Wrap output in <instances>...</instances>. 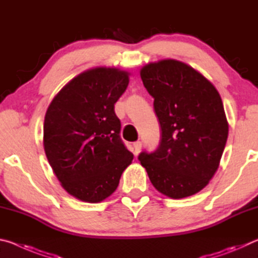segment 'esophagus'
Wrapping results in <instances>:
<instances>
[{"label":"esophagus","instance_id":"obj_1","mask_svg":"<svg viewBox=\"0 0 258 258\" xmlns=\"http://www.w3.org/2000/svg\"><path fill=\"white\" fill-rule=\"evenodd\" d=\"M133 148H134V155L138 156L140 154V151H141V148H142V143L140 141H137L133 143Z\"/></svg>","mask_w":258,"mask_h":258}]
</instances>
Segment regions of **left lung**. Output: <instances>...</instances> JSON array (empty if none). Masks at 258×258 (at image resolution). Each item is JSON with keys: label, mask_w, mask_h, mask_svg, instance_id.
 <instances>
[{"label": "left lung", "mask_w": 258, "mask_h": 258, "mask_svg": "<svg viewBox=\"0 0 258 258\" xmlns=\"http://www.w3.org/2000/svg\"><path fill=\"white\" fill-rule=\"evenodd\" d=\"M140 75L155 99L161 139L139 160L163 195L181 199L197 194L216 173L228 140L220 93L199 72L174 59L148 63Z\"/></svg>", "instance_id": "8db88e82"}]
</instances>
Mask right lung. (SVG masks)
I'll return each mask as SVG.
<instances>
[{
    "label": "right lung",
    "instance_id": "1",
    "mask_svg": "<svg viewBox=\"0 0 258 258\" xmlns=\"http://www.w3.org/2000/svg\"><path fill=\"white\" fill-rule=\"evenodd\" d=\"M128 76L117 68L89 69L67 83L46 110V158L63 189L82 202L100 203L112 195L133 160L115 113Z\"/></svg>",
    "mask_w": 258,
    "mask_h": 258
}]
</instances>
